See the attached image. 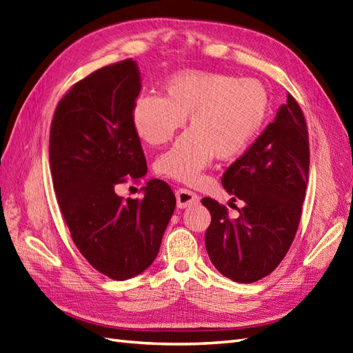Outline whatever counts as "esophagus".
Listing matches in <instances>:
<instances>
[{
    "label": "esophagus",
    "mask_w": 353,
    "mask_h": 353,
    "mask_svg": "<svg viewBox=\"0 0 353 353\" xmlns=\"http://www.w3.org/2000/svg\"><path fill=\"white\" fill-rule=\"evenodd\" d=\"M176 200H177L179 209H186V207L196 205L198 201H200V196H198L195 192L189 191L186 188H180L176 192Z\"/></svg>",
    "instance_id": "obj_1"
}]
</instances>
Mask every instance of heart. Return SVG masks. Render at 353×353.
<instances>
[{"label":"heart","instance_id":"1","mask_svg":"<svg viewBox=\"0 0 353 353\" xmlns=\"http://www.w3.org/2000/svg\"><path fill=\"white\" fill-rule=\"evenodd\" d=\"M271 95L258 79L182 71L164 86V98L143 95L134 104L132 125L149 146H161L185 125L189 131L157 159L161 176L195 183L213 158L232 161L263 132Z\"/></svg>","mask_w":353,"mask_h":353}]
</instances>
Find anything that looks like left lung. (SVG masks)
Returning a JSON list of instances; mask_svg holds the SVG:
<instances>
[{
  "label": "left lung",
  "mask_w": 353,
  "mask_h": 353,
  "mask_svg": "<svg viewBox=\"0 0 353 353\" xmlns=\"http://www.w3.org/2000/svg\"><path fill=\"white\" fill-rule=\"evenodd\" d=\"M309 162L304 116L288 95L274 121L222 176L225 191L245 203L237 218L213 198L201 200L212 214L205 249L221 274L252 283L280 264L301 219Z\"/></svg>",
  "instance_id": "obj_1"
}]
</instances>
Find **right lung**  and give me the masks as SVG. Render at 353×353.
<instances>
[{
    "instance_id": "add662e5",
    "label": "right lung",
    "mask_w": 353,
    "mask_h": 353,
    "mask_svg": "<svg viewBox=\"0 0 353 353\" xmlns=\"http://www.w3.org/2000/svg\"><path fill=\"white\" fill-rule=\"evenodd\" d=\"M140 90L135 61L99 68L61 99L50 126L53 188L71 237L90 265L114 280L152 265L176 209L173 191L159 179L141 188L143 198L116 194L119 183L148 173L132 125Z\"/></svg>"
}]
</instances>
